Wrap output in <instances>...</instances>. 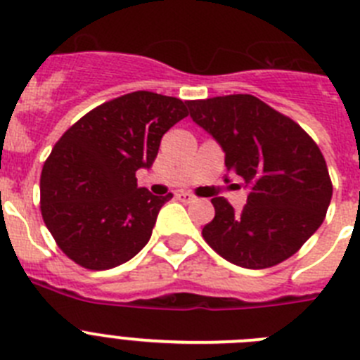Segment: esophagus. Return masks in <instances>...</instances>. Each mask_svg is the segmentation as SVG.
<instances>
[{
	"mask_svg": "<svg viewBox=\"0 0 360 360\" xmlns=\"http://www.w3.org/2000/svg\"><path fill=\"white\" fill-rule=\"evenodd\" d=\"M174 198L180 200V202H184V203L195 202V195H191V193H187V191H178L176 195H174Z\"/></svg>",
	"mask_w": 360,
	"mask_h": 360,
	"instance_id": "34e87169",
	"label": "esophagus"
}]
</instances>
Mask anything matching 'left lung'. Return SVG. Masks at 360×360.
I'll list each match as a JSON object with an SVG mask.
<instances>
[{"instance_id": "8db88e82", "label": "left lung", "mask_w": 360, "mask_h": 360, "mask_svg": "<svg viewBox=\"0 0 360 360\" xmlns=\"http://www.w3.org/2000/svg\"><path fill=\"white\" fill-rule=\"evenodd\" d=\"M187 108L221 146L227 171L249 187L241 212L221 196L211 200L216 214L203 240L243 269L288 259L321 227L332 200L321 149L299 124L254 95L187 101Z\"/></svg>"}]
</instances>
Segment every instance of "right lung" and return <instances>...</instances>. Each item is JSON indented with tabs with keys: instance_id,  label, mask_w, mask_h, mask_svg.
Listing matches in <instances>:
<instances>
[{
	"instance_id": "add662e5",
	"label": "right lung",
	"mask_w": 360,
	"mask_h": 360,
	"mask_svg": "<svg viewBox=\"0 0 360 360\" xmlns=\"http://www.w3.org/2000/svg\"><path fill=\"white\" fill-rule=\"evenodd\" d=\"M187 113L180 98L133 91L86 113L57 141L41 173V214L72 262L106 270L144 249L173 195H151L135 173L151 167L164 133Z\"/></svg>"
}]
</instances>
